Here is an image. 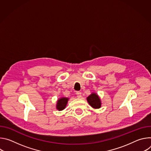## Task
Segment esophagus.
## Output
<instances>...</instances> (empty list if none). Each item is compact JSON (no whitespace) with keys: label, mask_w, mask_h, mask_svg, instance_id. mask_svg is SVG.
I'll return each mask as SVG.
<instances>
[{"label":"esophagus","mask_w":151,"mask_h":151,"mask_svg":"<svg viewBox=\"0 0 151 151\" xmlns=\"http://www.w3.org/2000/svg\"><path fill=\"white\" fill-rule=\"evenodd\" d=\"M76 94V96H77V97H78V98H81V97L82 95H81V92L77 91Z\"/></svg>","instance_id":"1"}]
</instances>
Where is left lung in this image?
Here are the masks:
<instances>
[{
    "mask_svg": "<svg viewBox=\"0 0 151 151\" xmlns=\"http://www.w3.org/2000/svg\"><path fill=\"white\" fill-rule=\"evenodd\" d=\"M89 104L94 109H99L101 107V101L99 96L94 93H93L87 98Z\"/></svg>",
    "mask_w": 151,
    "mask_h": 151,
    "instance_id": "obj_1",
    "label": "left lung"
}]
</instances>
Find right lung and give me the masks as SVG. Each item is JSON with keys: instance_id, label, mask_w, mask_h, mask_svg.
Segmentation results:
<instances>
[{"instance_id": "add662e5", "label": "right lung", "mask_w": 151, "mask_h": 151, "mask_svg": "<svg viewBox=\"0 0 151 151\" xmlns=\"http://www.w3.org/2000/svg\"><path fill=\"white\" fill-rule=\"evenodd\" d=\"M68 100H69V98H67V97H61L57 101V105H56L57 109H58L60 111L63 110L66 107Z\"/></svg>"}]
</instances>
